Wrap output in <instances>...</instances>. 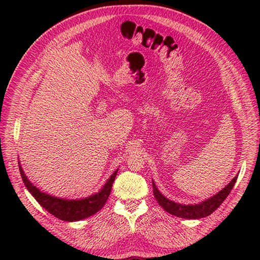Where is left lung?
I'll list each match as a JSON object with an SVG mask.
<instances>
[{"mask_svg":"<svg viewBox=\"0 0 260 260\" xmlns=\"http://www.w3.org/2000/svg\"><path fill=\"white\" fill-rule=\"evenodd\" d=\"M237 178L238 176H235V178L230 181V183L224 186L223 189L218 192L217 194L213 196L212 198L208 199L206 201H202L199 204H180L169 200L168 198H165L161 192L157 190L156 185L153 183V193L154 198L156 199L159 206H161L165 211L175 215V217L179 218H184V219H200L208 217V215L211 214L213 211H215L221 204L225 198L229 196L230 191L233 190V187L236 183Z\"/></svg>","mask_w":260,"mask_h":260,"instance_id":"1","label":"left lung"}]
</instances>
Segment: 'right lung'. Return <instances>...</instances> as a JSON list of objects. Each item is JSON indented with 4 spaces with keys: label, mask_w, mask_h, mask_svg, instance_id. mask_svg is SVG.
Wrapping results in <instances>:
<instances>
[{
    "label": "right lung",
    "mask_w": 260,
    "mask_h": 260,
    "mask_svg": "<svg viewBox=\"0 0 260 260\" xmlns=\"http://www.w3.org/2000/svg\"><path fill=\"white\" fill-rule=\"evenodd\" d=\"M19 170L23 180V183L26 189L30 191L31 194L35 197L36 200L45 208L48 212H50L54 217L63 220V221H79V220L86 219L90 215L95 214L101 210L104 204L108 200V197L112 190L113 182L117 171L110 175L103 189L98 193H95L85 199H78V200H67V199H60L57 197L49 196L45 192H41L37 186L33 185L29 179L26 178L21 165H19Z\"/></svg>",
    "instance_id": "obj_1"
}]
</instances>
